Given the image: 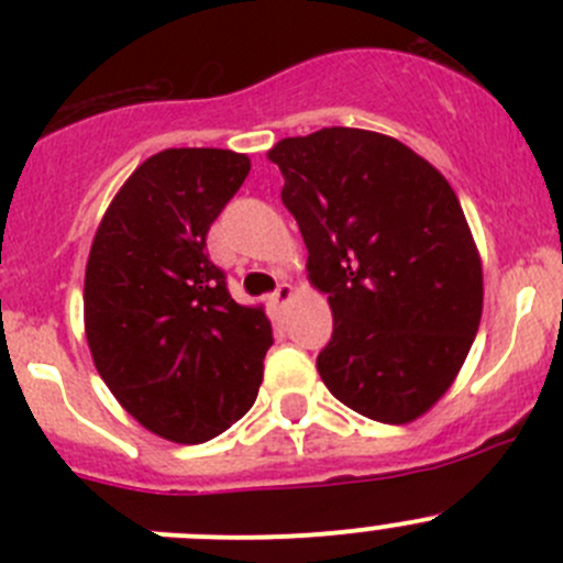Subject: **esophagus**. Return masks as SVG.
I'll return each mask as SVG.
<instances>
[{"mask_svg":"<svg viewBox=\"0 0 563 563\" xmlns=\"http://www.w3.org/2000/svg\"><path fill=\"white\" fill-rule=\"evenodd\" d=\"M272 299H275L277 305H288L294 299V286H288V283H280V286L275 288V294H272Z\"/></svg>","mask_w":563,"mask_h":563,"instance_id":"obj_1","label":"esophagus"}]
</instances>
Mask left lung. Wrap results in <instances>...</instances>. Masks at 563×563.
Segmentation results:
<instances>
[{
    "instance_id": "8db88e82",
    "label": "left lung",
    "mask_w": 563,
    "mask_h": 563,
    "mask_svg": "<svg viewBox=\"0 0 563 563\" xmlns=\"http://www.w3.org/2000/svg\"><path fill=\"white\" fill-rule=\"evenodd\" d=\"M283 203L334 329L316 367L376 422L422 417L455 382L482 318V261L450 181L397 139L356 128L277 141Z\"/></svg>"
}]
</instances>
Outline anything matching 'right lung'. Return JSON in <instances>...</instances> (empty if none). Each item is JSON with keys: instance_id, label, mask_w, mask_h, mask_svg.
I'll return each mask as SVG.
<instances>
[{"instance_id": "add662e5", "label": "right lung", "mask_w": 563, "mask_h": 563, "mask_svg": "<svg viewBox=\"0 0 563 563\" xmlns=\"http://www.w3.org/2000/svg\"><path fill=\"white\" fill-rule=\"evenodd\" d=\"M250 172L231 150H163L119 187L84 277L95 367L124 411L201 444L250 411L272 345L264 308L234 302L207 234Z\"/></svg>"}]
</instances>
